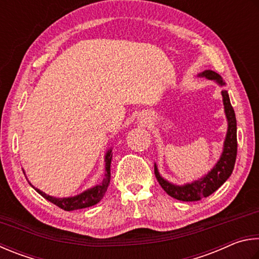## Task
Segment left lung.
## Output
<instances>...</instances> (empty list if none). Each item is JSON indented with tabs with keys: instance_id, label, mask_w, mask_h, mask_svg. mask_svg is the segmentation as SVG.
<instances>
[{
	"instance_id": "1",
	"label": "left lung",
	"mask_w": 259,
	"mask_h": 259,
	"mask_svg": "<svg viewBox=\"0 0 259 259\" xmlns=\"http://www.w3.org/2000/svg\"><path fill=\"white\" fill-rule=\"evenodd\" d=\"M200 76H205L208 79H214L219 84L224 85V81L222 80L221 76L212 70L203 71ZM222 97H223L226 118H228L229 121V128L224 142L223 153H222L221 159L214 168L205 178L194 181V182L190 184H185L183 187H178V185L170 184L162 179L159 173H158L157 166L155 164V175L160 187L164 189V191L168 196L178 199L180 201H199L202 198L209 197L221 185H223L225 181L232 174L238 151L237 119H235V113L232 104L230 102L228 91H222Z\"/></svg>"
}]
</instances>
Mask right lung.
<instances>
[{
	"mask_svg": "<svg viewBox=\"0 0 259 259\" xmlns=\"http://www.w3.org/2000/svg\"><path fill=\"white\" fill-rule=\"evenodd\" d=\"M111 158H112V153H111V150H109L107 152V156H106V175H104L106 178L103 179L102 183H100L99 185H95L94 188L90 189V190H88V191L80 193L76 197L56 198V197L48 196V194H45L44 192L40 191V190L36 189L34 187L33 188L40 194V196L44 197L47 200L54 203V205L58 206L59 208H61V209H63V210L70 211V210L81 209V208L94 206V205H97V203L103 198L104 193H106L107 189L109 187V183H110Z\"/></svg>",
	"mask_w": 259,
	"mask_h": 259,
	"instance_id": "add662e5",
	"label": "right lung"
}]
</instances>
